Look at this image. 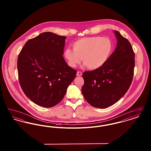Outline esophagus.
<instances>
[{"instance_id": "obj_1", "label": "esophagus", "mask_w": 151, "mask_h": 151, "mask_svg": "<svg viewBox=\"0 0 151 151\" xmlns=\"http://www.w3.org/2000/svg\"><path fill=\"white\" fill-rule=\"evenodd\" d=\"M76 75H77L78 76H81V75H82V72H80V71H78L77 73H76Z\"/></svg>"}]
</instances>
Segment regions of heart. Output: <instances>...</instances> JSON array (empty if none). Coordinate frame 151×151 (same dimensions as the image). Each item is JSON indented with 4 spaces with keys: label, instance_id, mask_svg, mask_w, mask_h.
Instances as JSON below:
<instances>
[{
    "label": "heart",
    "instance_id": "obj_1",
    "mask_svg": "<svg viewBox=\"0 0 151 151\" xmlns=\"http://www.w3.org/2000/svg\"><path fill=\"white\" fill-rule=\"evenodd\" d=\"M73 50L67 48L63 55L68 65L75 68L80 63L90 70H96L103 66L110 57L113 45L108 38L89 37L80 38L72 44Z\"/></svg>",
    "mask_w": 151,
    "mask_h": 151
}]
</instances>
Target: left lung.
<instances>
[{"label":"left lung","instance_id":"8db88e82","mask_svg":"<svg viewBox=\"0 0 151 151\" xmlns=\"http://www.w3.org/2000/svg\"><path fill=\"white\" fill-rule=\"evenodd\" d=\"M114 32L116 47L105 64L83 73L82 93L95 108H108L119 100L128 91L133 78L135 54L131 45L119 32Z\"/></svg>","mask_w":151,"mask_h":151}]
</instances>
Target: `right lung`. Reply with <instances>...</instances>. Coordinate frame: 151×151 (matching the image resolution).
Wrapping results in <instances>:
<instances>
[{
	"instance_id": "1",
	"label": "right lung",
	"mask_w": 151,
	"mask_h": 151,
	"mask_svg": "<svg viewBox=\"0 0 151 151\" xmlns=\"http://www.w3.org/2000/svg\"><path fill=\"white\" fill-rule=\"evenodd\" d=\"M66 37L44 32L28 40L17 59L20 86L32 102L44 108L62 100L77 71L63 57Z\"/></svg>"
}]
</instances>
